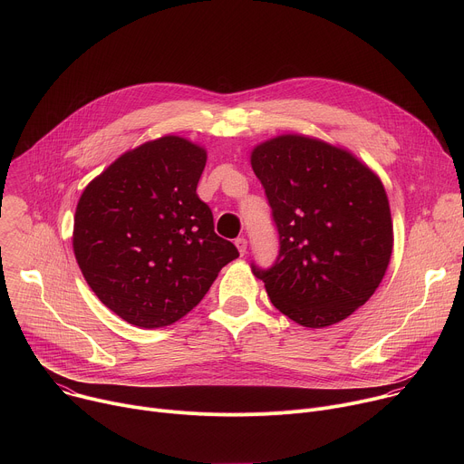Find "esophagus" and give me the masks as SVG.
I'll use <instances>...</instances> for the list:
<instances>
[{
    "mask_svg": "<svg viewBox=\"0 0 464 464\" xmlns=\"http://www.w3.org/2000/svg\"><path fill=\"white\" fill-rule=\"evenodd\" d=\"M235 246L238 247L240 255H246V251H247V240H246L244 237H238V238L235 240Z\"/></svg>",
    "mask_w": 464,
    "mask_h": 464,
    "instance_id": "1",
    "label": "esophagus"
}]
</instances>
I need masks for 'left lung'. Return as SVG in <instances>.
<instances>
[{
    "label": "left lung",
    "instance_id": "8db88e82",
    "mask_svg": "<svg viewBox=\"0 0 464 464\" xmlns=\"http://www.w3.org/2000/svg\"><path fill=\"white\" fill-rule=\"evenodd\" d=\"M279 235L270 268L251 262L274 306L321 328L349 317L382 283L392 251L387 194L353 154L279 136L251 152Z\"/></svg>",
    "mask_w": 464,
    "mask_h": 464
}]
</instances>
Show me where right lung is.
Returning a JSON list of instances; mask_svg holds the SVG:
<instances>
[{
	"label": "right lung",
	"mask_w": 464,
	"mask_h": 464,
	"mask_svg": "<svg viewBox=\"0 0 464 464\" xmlns=\"http://www.w3.org/2000/svg\"><path fill=\"white\" fill-rule=\"evenodd\" d=\"M206 150L176 136L122 154L82 192L73 249L95 295L141 328L172 324L238 256L196 194Z\"/></svg>",
	"instance_id": "right-lung-1"
}]
</instances>
